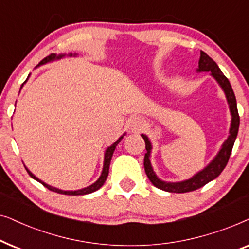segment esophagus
I'll use <instances>...</instances> for the list:
<instances>
[{
	"label": "esophagus",
	"mask_w": 249,
	"mask_h": 249,
	"mask_svg": "<svg viewBox=\"0 0 249 249\" xmlns=\"http://www.w3.org/2000/svg\"><path fill=\"white\" fill-rule=\"evenodd\" d=\"M142 127V120L141 118H131L130 121H129V128L131 129L132 131H138L141 130V128Z\"/></svg>",
	"instance_id": "34e87169"
}]
</instances>
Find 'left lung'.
<instances>
[{"label":"left lung","mask_w":249,"mask_h":249,"mask_svg":"<svg viewBox=\"0 0 249 249\" xmlns=\"http://www.w3.org/2000/svg\"><path fill=\"white\" fill-rule=\"evenodd\" d=\"M197 71H206V72H211V74L215 78V80L220 84V86L222 87V89L226 93L228 103H229L230 112L232 115V120H231V128H230V136L228 137L226 142H223L222 148L220 149L219 154L215 156V159L206 166L205 169L197 173L190 178L189 180L181 182H165L160 180L158 177L155 176L154 171H153L151 161H149V153H151L152 146L151 142L148 141V138L145 135H142V137L145 141V148L147 153L145 154L144 158V168L145 172L147 175L149 181L154 185L156 188L164 190V192L169 193H188L194 192V190L200 188V187L205 186L206 183L212 181L213 179H215L216 177L221 175V172L223 171V169L226 168L229 161L231 151H232L234 141L237 138L238 129H239V114H238V108H237V101L234 93L231 87L230 81L228 80V78L224 76L222 71L220 70V68L217 67V64L214 62L212 57H210L205 52L200 51V57L198 62V70Z\"/></svg>","instance_id":"obj_1"}]
</instances>
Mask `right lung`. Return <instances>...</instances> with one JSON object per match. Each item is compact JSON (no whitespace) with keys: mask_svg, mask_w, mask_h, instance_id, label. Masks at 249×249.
<instances>
[{"mask_svg":"<svg viewBox=\"0 0 249 249\" xmlns=\"http://www.w3.org/2000/svg\"><path fill=\"white\" fill-rule=\"evenodd\" d=\"M72 55V54H70V56ZM62 56H64V55H59V56H56L55 54H50V55H47L46 57H44V59L40 61V62L38 63V66L39 64H44V63H46V62H50V61H52V60H54V59H60V57H62ZM29 77V76H28ZM124 138V136H121L120 138L118 139L117 142H114L113 145H111L110 147H108L107 149V152H105V156H104V165H103V171H102V175H101V177L100 178H98V180L96 182H94L93 185H90V186H88L87 188H84V189H80V190H74V192H66V190H61V189H57V188H55V187H51V186H49V185H46L45 182H43L42 180H39L38 178H36L35 176L33 175L32 172L29 171L28 169L26 168V170H27V172H28V175L32 177V178H34L35 180H37V181L38 182H40L42 183V185L44 186V187H46L47 189H50L51 192H55V193H57V194H64V195H72V196H78V195H86V194H90V193H94V192H96L97 189H100L102 186H103V183L105 182V180H107V176H108V168H110V163H111V159H112V155H113V152H114V149H115V147H117V145L119 144V142H120V141L121 139Z\"/></svg>","mask_w":249,"mask_h":249,"instance_id":"add662e5","label":"right lung"}]
</instances>
